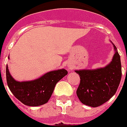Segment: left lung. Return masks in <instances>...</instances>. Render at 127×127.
Returning a JSON list of instances; mask_svg holds the SVG:
<instances>
[{"instance_id":"1","label":"left lung","mask_w":127,"mask_h":127,"mask_svg":"<svg viewBox=\"0 0 127 127\" xmlns=\"http://www.w3.org/2000/svg\"><path fill=\"white\" fill-rule=\"evenodd\" d=\"M112 61L106 66L94 70H75L80 75V83L76 91L83 104L96 107L111 98L116 93L121 79V63L117 47Z\"/></svg>"}]
</instances>
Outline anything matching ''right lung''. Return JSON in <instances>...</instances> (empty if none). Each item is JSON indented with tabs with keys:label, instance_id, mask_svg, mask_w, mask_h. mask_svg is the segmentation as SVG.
I'll list each match as a JSON object with an SVG mask.
<instances>
[{
	"label": "right lung",
	"instance_id": "1",
	"mask_svg": "<svg viewBox=\"0 0 127 127\" xmlns=\"http://www.w3.org/2000/svg\"><path fill=\"white\" fill-rule=\"evenodd\" d=\"M68 74L65 69L50 71L32 81L18 82L6 68L7 84L11 92L19 101L28 106H39L48 102L56 84Z\"/></svg>",
	"mask_w": 127,
	"mask_h": 127
}]
</instances>
